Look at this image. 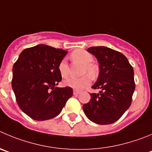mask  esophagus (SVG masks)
Segmentation results:
<instances>
[{"label":"esophagus","instance_id":"1","mask_svg":"<svg viewBox=\"0 0 152 152\" xmlns=\"http://www.w3.org/2000/svg\"><path fill=\"white\" fill-rule=\"evenodd\" d=\"M80 91L77 90V89H74V90H73V94H74V95H78V94L80 93Z\"/></svg>","mask_w":152,"mask_h":152}]
</instances>
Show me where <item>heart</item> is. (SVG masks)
<instances>
[{"label":"heart","mask_w":152,"mask_h":152,"mask_svg":"<svg viewBox=\"0 0 152 152\" xmlns=\"http://www.w3.org/2000/svg\"><path fill=\"white\" fill-rule=\"evenodd\" d=\"M71 57L74 61L78 62L83 64L82 74H88L80 77H69L64 80L65 86H69L75 89H80L88 86L91 83V77L95 78L99 74V68L93 63L94 57L92 53L82 49L75 50L71 53ZM58 71L61 77H66L69 74V67L66 60L63 59L60 62L58 66Z\"/></svg>","instance_id":"b5f03b06"}]
</instances>
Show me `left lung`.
<instances>
[{
	"instance_id": "8db88e82",
	"label": "left lung",
	"mask_w": 152,
	"mask_h": 152,
	"mask_svg": "<svg viewBox=\"0 0 152 152\" xmlns=\"http://www.w3.org/2000/svg\"><path fill=\"white\" fill-rule=\"evenodd\" d=\"M99 63V77L92 89L99 93H91L89 102L83 106L89 120L99 125L114 123L131 106L135 89L134 69L124 54L104 47H90Z\"/></svg>"
}]
</instances>
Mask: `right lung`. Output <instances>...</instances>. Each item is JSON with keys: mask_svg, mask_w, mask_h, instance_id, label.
Masks as SVG:
<instances>
[{"mask_svg": "<svg viewBox=\"0 0 152 152\" xmlns=\"http://www.w3.org/2000/svg\"><path fill=\"white\" fill-rule=\"evenodd\" d=\"M68 51L46 45L24 49L12 67V87L20 109L34 120L57 116L72 96L69 86L56 87L61 81L60 62Z\"/></svg>", "mask_w": 152, "mask_h": 152, "instance_id": "1", "label": "right lung"}]
</instances>
